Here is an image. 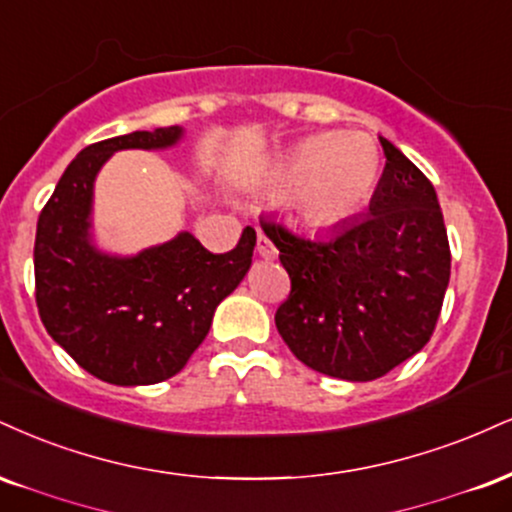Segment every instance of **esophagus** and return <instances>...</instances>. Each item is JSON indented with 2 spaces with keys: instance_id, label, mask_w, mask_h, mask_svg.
<instances>
[{
  "instance_id": "34e87169",
  "label": "esophagus",
  "mask_w": 512,
  "mask_h": 512,
  "mask_svg": "<svg viewBox=\"0 0 512 512\" xmlns=\"http://www.w3.org/2000/svg\"><path fill=\"white\" fill-rule=\"evenodd\" d=\"M257 255L264 257V260H272V257H276L274 243H272V240H269L267 236H264L262 231L257 233Z\"/></svg>"
}]
</instances>
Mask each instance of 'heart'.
<instances>
[{
  "instance_id": "1",
  "label": "heart",
  "mask_w": 512,
  "mask_h": 512,
  "mask_svg": "<svg viewBox=\"0 0 512 512\" xmlns=\"http://www.w3.org/2000/svg\"><path fill=\"white\" fill-rule=\"evenodd\" d=\"M379 150L362 133H317L300 140L276 169L288 212L331 231L360 212L379 181Z\"/></svg>"
}]
</instances>
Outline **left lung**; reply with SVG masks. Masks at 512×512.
Returning <instances> with one entry per match:
<instances>
[{"mask_svg": "<svg viewBox=\"0 0 512 512\" xmlns=\"http://www.w3.org/2000/svg\"><path fill=\"white\" fill-rule=\"evenodd\" d=\"M386 166L367 217L326 236L260 219L291 276L276 329L315 372L372 381L427 346L451 279L443 214L427 176L379 138Z\"/></svg>", "mask_w": 512, "mask_h": 512, "instance_id": "obj_1", "label": "left lung"}]
</instances>
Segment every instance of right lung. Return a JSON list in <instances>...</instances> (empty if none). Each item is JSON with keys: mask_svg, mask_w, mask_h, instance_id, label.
<instances>
[{"mask_svg": "<svg viewBox=\"0 0 512 512\" xmlns=\"http://www.w3.org/2000/svg\"><path fill=\"white\" fill-rule=\"evenodd\" d=\"M181 128L100 140L66 166L35 233V303L47 334L92 377L116 386L171 379L205 341L221 300L243 281L257 233L214 255L190 233L135 257H109L90 243L92 183L116 150H157Z\"/></svg>", "mask_w": 512, "mask_h": 512, "instance_id": "obj_1", "label": "right lung"}]
</instances>
